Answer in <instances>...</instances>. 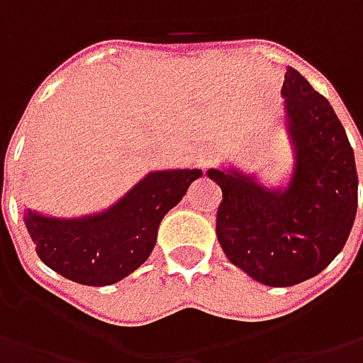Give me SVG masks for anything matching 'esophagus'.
Returning <instances> with one entry per match:
<instances>
[{
    "label": "esophagus",
    "mask_w": 363,
    "mask_h": 363,
    "mask_svg": "<svg viewBox=\"0 0 363 363\" xmlns=\"http://www.w3.org/2000/svg\"><path fill=\"white\" fill-rule=\"evenodd\" d=\"M212 155H214L212 147H198V149L194 151V163H196L198 167H206L208 161L212 160Z\"/></svg>",
    "instance_id": "1"
}]
</instances>
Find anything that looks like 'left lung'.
I'll list each match as a JSON object with an SVG mask.
<instances>
[{"mask_svg": "<svg viewBox=\"0 0 363 363\" xmlns=\"http://www.w3.org/2000/svg\"><path fill=\"white\" fill-rule=\"evenodd\" d=\"M293 163L267 184L222 163L206 175L222 189L216 236L224 255L267 286H293L342 252L357 210L354 149L329 101L291 66L281 89Z\"/></svg>", "mask_w": 363, "mask_h": 363, "instance_id": "8db88e82", "label": "left lung"}]
</instances>
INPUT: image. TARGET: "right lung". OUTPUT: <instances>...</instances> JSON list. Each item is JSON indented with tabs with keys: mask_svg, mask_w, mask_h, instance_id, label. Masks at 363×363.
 <instances>
[{
	"mask_svg": "<svg viewBox=\"0 0 363 363\" xmlns=\"http://www.w3.org/2000/svg\"><path fill=\"white\" fill-rule=\"evenodd\" d=\"M202 177L200 169H157L143 175L117 202L74 218L23 210L40 260L80 285H115L145 262L163 216Z\"/></svg>",
	"mask_w": 363,
	"mask_h": 363,
	"instance_id": "add662e5",
	"label": "right lung"
}]
</instances>
